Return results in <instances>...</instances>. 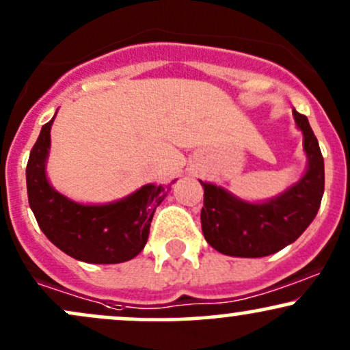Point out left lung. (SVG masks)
Wrapping results in <instances>:
<instances>
[{
    "label": "left lung",
    "mask_w": 350,
    "mask_h": 350,
    "mask_svg": "<svg viewBox=\"0 0 350 350\" xmlns=\"http://www.w3.org/2000/svg\"><path fill=\"white\" fill-rule=\"evenodd\" d=\"M293 117L305 138L308 170L282 196L264 204H250L200 180L202 231L210 246L221 254L238 258L273 254L295 241L317 217L324 192V159L306 116L293 109Z\"/></svg>",
    "instance_id": "left-lung-1"
}]
</instances>
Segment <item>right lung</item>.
I'll use <instances>...</instances> for the list:
<instances>
[{
  "mask_svg": "<svg viewBox=\"0 0 350 350\" xmlns=\"http://www.w3.org/2000/svg\"><path fill=\"white\" fill-rule=\"evenodd\" d=\"M53 119L42 127L26 167L29 205L40 230L58 250L83 262L117 264L133 259L145 247L154 210L170 187L148 184L107 205H83L66 199L45 176Z\"/></svg>",
  "mask_w": 350,
  "mask_h": 350,
  "instance_id": "add662e5",
  "label": "right lung"
}]
</instances>
